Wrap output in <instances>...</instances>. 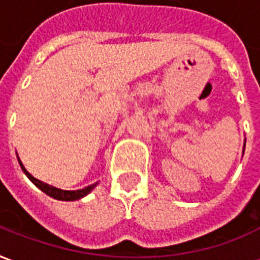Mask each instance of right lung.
<instances>
[{
  "label": "right lung",
  "mask_w": 260,
  "mask_h": 260,
  "mask_svg": "<svg viewBox=\"0 0 260 260\" xmlns=\"http://www.w3.org/2000/svg\"><path fill=\"white\" fill-rule=\"evenodd\" d=\"M18 161H19L20 167H22V170H23V173L26 174V177L29 178V180L35 184V185L39 188V189H42L44 193H47L48 196H51V198H54V199H58V201H78V199H80V198H83V196H86L89 192L94 188V186L97 185L96 184H91V185L86 186V188H83V189H78V191H64V189H58V188H55V186H51L48 185V184H46V182H43V181L37 180V178H35L33 175L27 171V170L23 167V164H22V161H20V158H18Z\"/></svg>",
  "instance_id": "add662e5"
}]
</instances>
